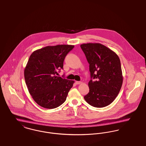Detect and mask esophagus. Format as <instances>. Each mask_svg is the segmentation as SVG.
<instances>
[{
	"instance_id": "obj_1",
	"label": "esophagus",
	"mask_w": 146,
	"mask_h": 146,
	"mask_svg": "<svg viewBox=\"0 0 146 146\" xmlns=\"http://www.w3.org/2000/svg\"><path fill=\"white\" fill-rule=\"evenodd\" d=\"M76 84H81L82 82H80V81H76Z\"/></svg>"
}]
</instances>
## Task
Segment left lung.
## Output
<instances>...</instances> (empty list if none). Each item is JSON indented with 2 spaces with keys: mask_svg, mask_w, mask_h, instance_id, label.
I'll list each match as a JSON object with an SVG mask.
<instances>
[{
  "mask_svg": "<svg viewBox=\"0 0 146 146\" xmlns=\"http://www.w3.org/2000/svg\"><path fill=\"white\" fill-rule=\"evenodd\" d=\"M80 47L88 63L91 79L90 92L84 97L90 106L102 108L112 103L123 83L121 62L118 55L100 43H84Z\"/></svg>",
  "mask_w": 146,
  "mask_h": 146,
  "instance_id": "1",
  "label": "left lung"
}]
</instances>
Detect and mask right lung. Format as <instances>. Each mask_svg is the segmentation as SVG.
Listing matches in <instances>:
<instances>
[{
	"label": "right lung",
	"instance_id": "1",
	"mask_svg": "<svg viewBox=\"0 0 146 146\" xmlns=\"http://www.w3.org/2000/svg\"><path fill=\"white\" fill-rule=\"evenodd\" d=\"M74 45L47 46L34 51L24 69L28 90L34 101L40 106L55 108L66 100L74 80L56 76L63 69L64 58Z\"/></svg>",
	"mask_w": 146,
	"mask_h": 146
}]
</instances>
